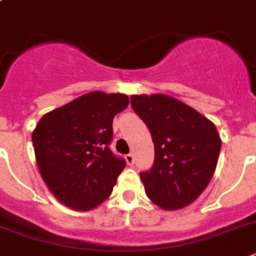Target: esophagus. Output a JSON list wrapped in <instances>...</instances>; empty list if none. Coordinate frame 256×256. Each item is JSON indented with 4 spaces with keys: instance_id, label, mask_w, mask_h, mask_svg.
Instances as JSON below:
<instances>
[{
    "instance_id": "obj_1",
    "label": "esophagus",
    "mask_w": 256,
    "mask_h": 256,
    "mask_svg": "<svg viewBox=\"0 0 256 256\" xmlns=\"http://www.w3.org/2000/svg\"><path fill=\"white\" fill-rule=\"evenodd\" d=\"M125 159H126V162H128V166H132L134 164V162H135V156H134V154L132 152H130V154H128L125 156Z\"/></svg>"
}]
</instances>
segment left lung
<instances>
[{"instance_id": "obj_1", "label": "left lung", "mask_w": 256, "mask_h": 256, "mask_svg": "<svg viewBox=\"0 0 256 256\" xmlns=\"http://www.w3.org/2000/svg\"><path fill=\"white\" fill-rule=\"evenodd\" d=\"M131 107L154 142V164L140 173L146 196L169 211L188 206L206 190L216 169L221 150L216 126L166 94L131 96Z\"/></svg>"}]
</instances>
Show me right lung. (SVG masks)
Returning a JSON list of instances; mask_svg holds the SVG:
<instances>
[{
	"label": "right lung",
	"mask_w": 256,
	"mask_h": 256,
	"mask_svg": "<svg viewBox=\"0 0 256 256\" xmlns=\"http://www.w3.org/2000/svg\"><path fill=\"white\" fill-rule=\"evenodd\" d=\"M128 106L126 94L97 90L40 118L31 136L36 163L62 204L88 211L110 197L126 166L110 149L112 122Z\"/></svg>",
	"instance_id": "obj_1"
}]
</instances>
